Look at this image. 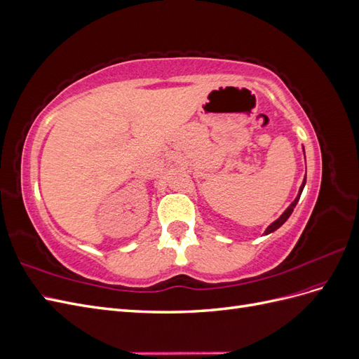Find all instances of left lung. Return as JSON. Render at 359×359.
<instances>
[{
	"label": "left lung",
	"mask_w": 359,
	"mask_h": 359,
	"mask_svg": "<svg viewBox=\"0 0 359 359\" xmlns=\"http://www.w3.org/2000/svg\"><path fill=\"white\" fill-rule=\"evenodd\" d=\"M304 149V148H302ZM304 186H306V177H304V181H302V184H301V187H299V191H298V194H297V198H295V201H293L287 208H286V211L281 214L278 219L276 220V222H273L271 223L268 227H266V231H265V235H269L271 232H274V231H277L278 227L281 226V224H285V222L289 219L290 217V214H292V211H293V208H295L297 206V203H298V201H299V196H301V193H302V190H304Z\"/></svg>",
	"instance_id": "obj_1"
}]
</instances>
